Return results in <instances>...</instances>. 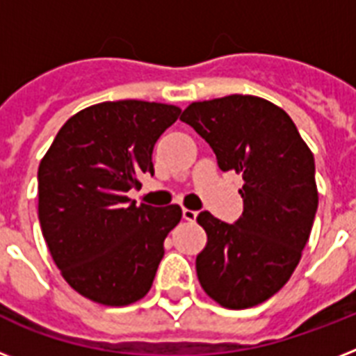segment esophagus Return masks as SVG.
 Returning <instances> with one entry per match:
<instances>
[{
    "mask_svg": "<svg viewBox=\"0 0 356 356\" xmlns=\"http://www.w3.org/2000/svg\"><path fill=\"white\" fill-rule=\"evenodd\" d=\"M183 218L186 222H195V218H197V212L190 211V209H183Z\"/></svg>",
    "mask_w": 356,
    "mask_h": 356,
    "instance_id": "esophagus-1",
    "label": "esophagus"
}]
</instances>
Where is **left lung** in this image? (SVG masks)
Here are the masks:
<instances>
[{
  "label": "left lung",
  "instance_id": "1",
  "mask_svg": "<svg viewBox=\"0 0 356 356\" xmlns=\"http://www.w3.org/2000/svg\"><path fill=\"white\" fill-rule=\"evenodd\" d=\"M181 120L211 145L222 172L243 179L236 222L197 216L209 238L195 259L197 279L222 307H254L286 284L309 242L318 211L314 155L292 118L260 97L192 103Z\"/></svg>",
  "mask_w": 356,
  "mask_h": 356
}]
</instances>
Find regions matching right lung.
<instances>
[{
    "label": "right lung",
    "instance_id": "add662e5",
    "mask_svg": "<svg viewBox=\"0 0 356 356\" xmlns=\"http://www.w3.org/2000/svg\"><path fill=\"white\" fill-rule=\"evenodd\" d=\"M164 103L122 99L64 123L38 166V220L55 264L81 296L123 307L149 292L181 207L136 205L153 147L179 118Z\"/></svg>",
    "mask_w": 356,
    "mask_h": 356
}]
</instances>
